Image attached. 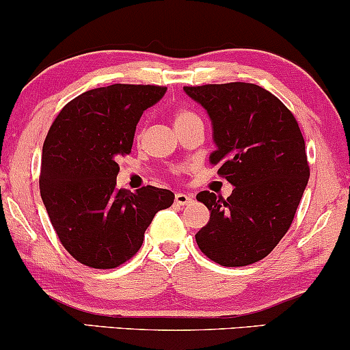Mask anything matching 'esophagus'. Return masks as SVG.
<instances>
[{"label":"esophagus","mask_w":350,"mask_h":350,"mask_svg":"<svg viewBox=\"0 0 350 350\" xmlns=\"http://www.w3.org/2000/svg\"><path fill=\"white\" fill-rule=\"evenodd\" d=\"M174 200L178 206H187V204L192 202V196L191 194H184V192H176Z\"/></svg>","instance_id":"esophagus-1"}]
</instances>
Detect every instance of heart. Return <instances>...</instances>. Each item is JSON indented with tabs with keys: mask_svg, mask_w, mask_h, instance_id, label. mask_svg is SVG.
I'll use <instances>...</instances> for the list:
<instances>
[{
	"mask_svg": "<svg viewBox=\"0 0 350 350\" xmlns=\"http://www.w3.org/2000/svg\"><path fill=\"white\" fill-rule=\"evenodd\" d=\"M194 118H198V116L192 113V111L179 108V110H176L174 115H172V123H174V128L178 130L179 126H183V124H186L187 122H191V120Z\"/></svg>",
	"mask_w": 350,
	"mask_h": 350,
	"instance_id": "b5f03b06",
	"label": "heart"
}]
</instances>
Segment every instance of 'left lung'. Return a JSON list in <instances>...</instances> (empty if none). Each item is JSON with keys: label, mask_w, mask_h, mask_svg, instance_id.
I'll return each mask as SVG.
<instances>
[{"label": "left lung", "mask_w": 350, "mask_h": 350, "mask_svg": "<svg viewBox=\"0 0 350 350\" xmlns=\"http://www.w3.org/2000/svg\"><path fill=\"white\" fill-rule=\"evenodd\" d=\"M206 108L217 150L211 163L234 186L227 199L202 191L211 211L196 242L222 267L265 258L295 219L308 186L309 166L298 122L275 95L255 83L184 87Z\"/></svg>", "instance_id": "8db88e82"}]
</instances>
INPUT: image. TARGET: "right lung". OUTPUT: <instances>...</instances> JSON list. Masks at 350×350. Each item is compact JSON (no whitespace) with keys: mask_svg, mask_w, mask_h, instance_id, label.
Segmentation results:
<instances>
[{"mask_svg":"<svg viewBox=\"0 0 350 350\" xmlns=\"http://www.w3.org/2000/svg\"><path fill=\"white\" fill-rule=\"evenodd\" d=\"M166 90L128 83L94 88L52 123L42 146L41 198L60 243L82 265L108 270L130 260L156 212L174 202L167 189H116V159L131 152L143 111Z\"/></svg>","mask_w":350,"mask_h":350,"instance_id":"obj_1","label":"right lung"}]
</instances>
